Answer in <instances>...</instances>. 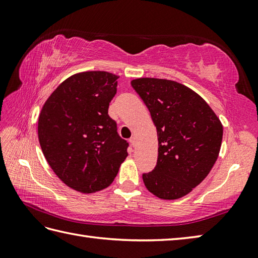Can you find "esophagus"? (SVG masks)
<instances>
[{
  "instance_id": "34e87169",
  "label": "esophagus",
  "mask_w": 258,
  "mask_h": 258,
  "mask_svg": "<svg viewBox=\"0 0 258 258\" xmlns=\"http://www.w3.org/2000/svg\"><path fill=\"white\" fill-rule=\"evenodd\" d=\"M130 143H131V145H132L133 147H135V145H136V139L135 138H132L130 140Z\"/></svg>"
}]
</instances>
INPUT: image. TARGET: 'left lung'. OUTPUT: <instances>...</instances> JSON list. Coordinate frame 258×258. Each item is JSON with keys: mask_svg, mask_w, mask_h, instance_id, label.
Masks as SVG:
<instances>
[{"mask_svg": "<svg viewBox=\"0 0 258 258\" xmlns=\"http://www.w3.org/2000/svg\"><path fill=\"white\" fill-rule=\"evenodd\" d=\"M131 84L157 130V163L143 174V182L162 200L180 199L211 172L221 150L223 125L199 94L177 82L143 78Z\"/></svg>", "mask_w": 258, "mask_h": 258, "instance_id": "left-lung-1", "label": "left lung"}]
</instances>
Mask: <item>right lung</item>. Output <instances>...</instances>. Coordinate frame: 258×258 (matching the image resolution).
Segmentation results:
<instances>
[{"mask_svg": "<svg viewBox=\"0 0 258 258\" xmlns=\"http://www.w3.org/2000/svg\"><path fill=\"white\" fill-rule=\"evenodd\" d=\"M117 75H72L47 98L38 117V141L48 165L69 187L94 193L107 187L127 156L128 143L109 117Z\"/></svg>", "mask_w": 258, "mask_h": 258, "instance_id": "add662e5", "label": "right lung"}]
</instances>
